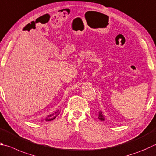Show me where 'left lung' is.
<instances>
[{"mask_svg":"<svg viewBox=\"0 0 156 156\" xmlns=\"http://www.w3.org/2000/svg\"><path fill=\"white\" fill-rule=\"evenodd\" d=\"M98 119H100V121H104L105 120V117H104V115H103V113H102V112L100 111L99 112V116H98Z\"/></svg>","mask_w":156,"mask_h":156,"instance_id":"left-lung-1","label":"left lung"}]
</instances>
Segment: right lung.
Masks as SVG:
<instances>
[{
  "label": "right lung",
  "mask_w": 156,
  "mask_h": 156,
  "mask_svg": "<svg viewBox=\"0 0 156 156\" xmlns=\"http://www.w3.org/2000/svg\"><path fill=\"white\" fill-rule=\"evenodd\" d=\"M59 113H60V110H56V112H55L54 113H52V114H50L49 115H48L46 118L43 119L41 120V121H43L44 120L46 121H50L54 120L59 115Z\"/></svg>",
  "instance_id": "1"
}]
</instances>
